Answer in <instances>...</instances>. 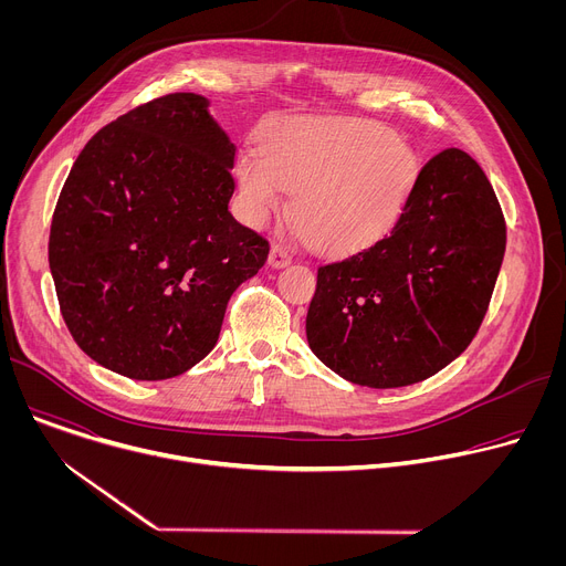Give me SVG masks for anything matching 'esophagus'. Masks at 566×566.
I'll use <instances>...</instances> for the list:
<instances>
[{
    "instance_id": "esophagus-1",
    "label": "esophagus",
    "mask_w": 566,
    "mask_h": 566,
    "mask_svg": "<svg viewBox=\"0 0 566 566\" xmlns=\"http://www.w3.org/2000/svg\"><path fill=\"white\" fill-rule=\"evenodd\" d=\"M269 264L273 269H282V266L291 264V251L284 244H273L271 255H269Z\"/></svg>"
}]
</instances>
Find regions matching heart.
Instances as JSON below:
<instances>
[{
  "mask_svg": "<svg viewBox=\"0 0 566 566\" xmlns=\"http://www.w3.org/2000/svg\"><path fill=\"white\" fill-rule=\"evenodd\" d=\"M419 175L410 143L358 118H284L271 123L260 151H241L237 177L251 219L289 210L319 251L371 247L398 219Z\"/></svg>",
  "mask_w": 566,
  "mask_h": 566,
  "instance_id": "1",
  "label": "heart"
}]
</instances>
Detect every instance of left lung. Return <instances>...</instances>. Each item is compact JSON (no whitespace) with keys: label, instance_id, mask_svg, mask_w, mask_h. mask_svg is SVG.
<instances>
[{"label":"left lung","instance_id":"1","mask_svg":"<svg viewBox=\"0 0 566 566\" xmlns=\"http://www.w3.org/2000/svg\"><path fill=\"white\" fill-rule=\"evenodd\" d=\"M506 221L476 160L434 154L389 234L317 269L311 352L349 382H421L476 336L502 269Z\"/></svg>","mask_w":566,"mask_h":566}]
</instances>
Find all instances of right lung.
I'll return each mask as SVG.
<instances>
[{"instance_id": "1", "label": "right lung", "mask_w": 566, "mask_h": 566, "mask_svg": "<svg viewBox=\"0 0 566 566\" xmlns=\"http://www.w3.org/2000/svg\"><path fill=\"white\" fill-rule=\"evenodd\" d=\"M208 98L168 94L118 116L75 158L49 234L64 325L98 365L164 380L217 345L269 241L228 210L234 145Z\"/></svg>"}]
</instances>
